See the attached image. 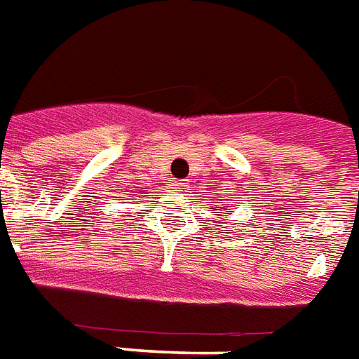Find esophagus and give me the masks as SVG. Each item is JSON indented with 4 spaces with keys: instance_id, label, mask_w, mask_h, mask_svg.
<instances>
[{
    "instance_id": "obj_1",
    "label": "esophagus",
    "mask_w": 359,
    "mask_h": 359,
    "mask_svg": "<svg viewBox=\"0 0 359 359\" xmlns=\"http://www.w3.org/2000/svg\"><path fill=\"white\" fill-rule=\"evenodd\" d=\"M175 188H177L179 191H188V182L180 180V182H177V184H175Z\"/></svg>"
}]
</instances>
